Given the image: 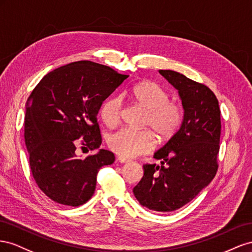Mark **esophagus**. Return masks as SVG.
<instances>
[{
  "label": "esophagus",
  "mask_w": 252,
  "mask_h": 252,
  "mask_svg": "<svg viewBox=\"0 0 252 252\" xmlns=\"http://www.w3.org/2000/svg\"><path fill=\"white\" fill-rule=\"evenodd\" d=\"M117 160H118L119 162H121V163H125V162H128V161H131L130 159H128V158L122 157V156H119V157H117Z\"/></svg>",
  "instance_id": "obj_1"
}]
</instances>
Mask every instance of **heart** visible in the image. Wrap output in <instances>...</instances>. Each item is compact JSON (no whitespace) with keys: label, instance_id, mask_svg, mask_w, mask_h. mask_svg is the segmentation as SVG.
Listing matches in <instances>:
<instances>
[{"label":"heart","instance_id":"heart-1","mask_svg":"<svg viewBox=\"0 0 252 252\" xmlns=\"http://www.w3.org/2000/svg\"><path fill=\"white\" fill-rule=\"evenodd\" d=\"M131 97L135 105L147 111L143 126L152 128L160 139L174 135L182 124L183 107L169 100V93L162 86L153 81H141L133 88ZM122 114L124 104L119 96L107 98L100 107V116L110 127L119 125ZM107 146L122 157H134L150 152L155 146V136L149 128H121L109 136Z\"/></svg>","mask_w":252,"mask_h":252}]
</instances>
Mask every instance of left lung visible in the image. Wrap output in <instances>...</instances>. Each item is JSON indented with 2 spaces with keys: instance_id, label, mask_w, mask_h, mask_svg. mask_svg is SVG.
<instances>
[{
  "instance_id": "1",
  "label": "left lung",
  "mask_w": 252,
  "mask_h": 252,
  "mask_svg": "<svg viewBox=\"0 0 252 252\" xmlns=\"http://www.w3.org/2000/svg\"><path fill=\"white\" fill-rule=\"evenodd\" d=\"M159 74L178 91L184 118L178 131L154 153L161 166L143 164L145 173L133 192L148 209L172 212L191 202L217 174L220 111L217 96L205 84L174 70Z\"/></svg>"
}]
</instances>
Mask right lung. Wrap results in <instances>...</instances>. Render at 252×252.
I'll return each instance as SVG.
<instances>
[{
    "label": "right lung",
    "instance_id": "obj_1",
    "mask_svg": "<svg viewBox=\"0 0 252 252\" xmlns=\"http://www.w3.org/2000/svg\"><path fill=\"white\" fill-rule=\"evenodd\" d=\"M127 77L92 61L73 62L43 77L28 98L24 137L32 174L54 202L85 204L95 192L99 169L115 161L103 149L79 158L76 147L99 149L97 114Z\"/></svg>",
    "mask_w": 252,
    "mask_h": 252
}]
</instances>
